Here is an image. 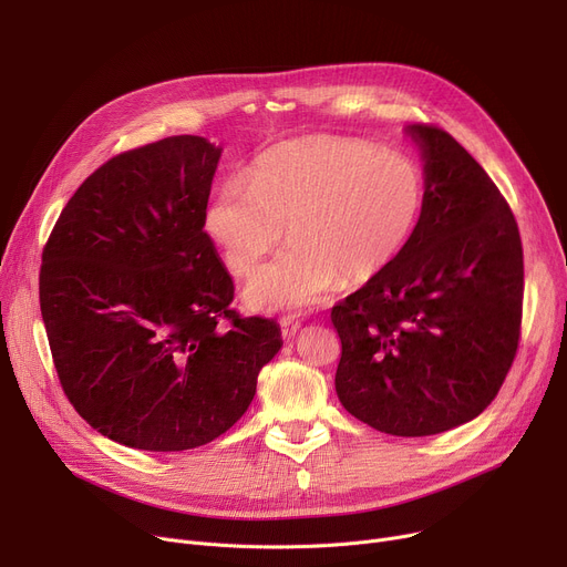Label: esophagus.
<instances>
[{
  "instance_id": "34e87169",
  "label": "esophagus",
  "mask_w": 567,
  "mask_h": 567,
  "mask_svg": "<svg viewBox=\"0 0 567 567\" xmlns=\"http://www.w3.org/2000/svg\"><path fill=\"white\" fill-rule=\"evenodd\" d=\"M299 329H301V321L299 319H293L289 315L280 319V331H282L285 340H291L296 333H299Z\"/></svg>"
}]
</instances>
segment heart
I'll use <instances>...</instances> for the list:
<instances>
[{"label":"heart","instance_id":"1","mask_svg":"<svg viewBox=\"0 0 567 567\" xmlns=\"http://www.w3.org/2000/svg\"><path fill=\"white\" fill-rule=\"evenodd\" d=\"M427 206V176L411 156L351 137H301L264 152L250 178L229 176L206 229L236 276H250L285 236L291 246L248 282L255 310L319 303L340 282L363 285L411 244Z\"/></svg>","mask_w":567,"mask_h":567}]
</instances>
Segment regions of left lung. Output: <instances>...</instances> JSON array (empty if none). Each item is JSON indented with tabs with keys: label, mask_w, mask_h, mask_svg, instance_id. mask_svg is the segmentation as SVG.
Listing matches in <instances>:
<instances>
[{
	"label": "left lung",
	"mask_w": 567,
	"mask_h": 567,
	"mask_svg": "<svg viewBox=\"0 0 567 567\" xmlns=\"http://www.w3.org/2000/svg\"><path fill=\"white\" fill-rule=\"evenodd\" d=\"M427 206L406 250L331 310L342 342L336 391L370 427L449 432L481 415L519 347L524 252L487 172L439 126L411 124Z\"/></svg>",
	"instance_id": "8db88e82"
}]
</instances>
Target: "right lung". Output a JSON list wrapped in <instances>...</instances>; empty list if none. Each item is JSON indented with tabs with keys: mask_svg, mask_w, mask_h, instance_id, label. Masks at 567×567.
<instances>
[{
	"mask_svg": "<svg viewBox=\"0 0 567 567\" xmlns=\"http://www.w3.org/2000/svg\"><path fill=\"white\" fill-rule=\"evenodd\" d=\"M223 148L174 135L101 165L43 248L39 299L59 383L82 419L128 449L174 453L225 434L282 347L241 317L206 202Z\"/></svg>",
	"mask_w": 567,
	"mask_h": 567,
	"instance_id": "1",
	"label": "right lung"
}]
</instances>
